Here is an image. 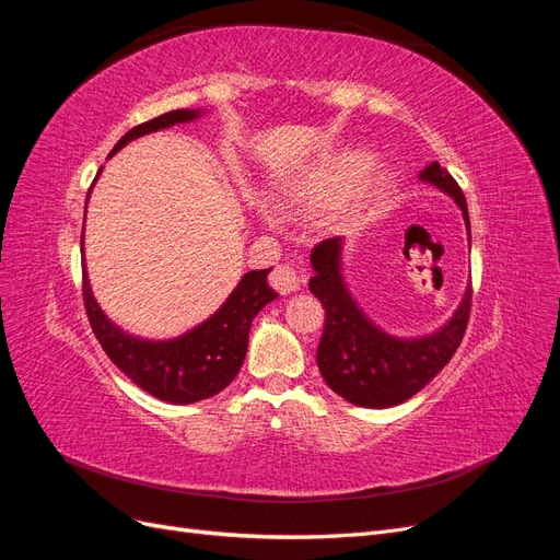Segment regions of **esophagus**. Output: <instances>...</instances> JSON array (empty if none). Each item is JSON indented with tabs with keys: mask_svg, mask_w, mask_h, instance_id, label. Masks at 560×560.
<instances>
[{
	"mask_svg": "<svg viewBox=\"0 0 560 560\" xmlns=\"http://www.w3.org/2000/svg\"><path fill=\"white\" fill-rule=\"evenodd\" d=\"M268 280H270V287H273V290H278L280 294L296 292L299 287H301L299 270L294 266H290V264H278L273 270H270Z\"/></svg>",
	"mask_w": 560,
	"mask_h": 560,
	"instance_id": "esophagus-1",
	"label": "esophagus"
}]
</instances>
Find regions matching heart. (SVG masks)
<instances>
[{
  "label": "heart",
  "instance_id": "1",
  "mask_svg": "<svg viewBox=\"0 0 560 560\" xmlns=\"http://www.w3.org/2000/svg\"><path fill=\"white\" fill-rule=\"evenodd\" d=\"M371 156L360 149H346L322 161L303 182L296 200L311 206H325L336 198L346 196L349 189L350 208H362L366 202L383 196L393 186V175L383 167H369Z\"/></svg>",
  "mask_w": 560,
  "mask_h": 560
}]
</instances>
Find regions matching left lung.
I'll use <instances>...</instances> for the list:
<instances>
[{"instance_id":"1","label":"left lung","mask_w":560,"mask_h":560,"mask_svg":"<svg viewBox=\"0 0 560 560\" xmlns=\"http://www.w3.org/2000/svg\"><path fill=\"white\" fill-rule=\"evenodd\" d=\"M420 179L432 182L460 206L469 231L465 194L446 167L432 161L420 171ZM311 261L315 276L308 287L325 308L317 366L334 393L350 404L387 409L411 399L451 362L457 346L463 343L471 308V284L446 327L416 341H401L371 325L346 290L341 278V238L317 243Z\"/></svg>"}]
</instances>
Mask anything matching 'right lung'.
I'll return each instance as SVG.
<instances>
[{
	"label": "right lung",
	"mask_w": 560,
	"mask_h": 560,
	"mask_svg": "<svg viewBox=\"0 0 560 560\" xmlns=\"http://www.w3.org/2000/svg\"><path fill=\"white\" fill-rule=\"evenodd\" d=\"M196 116L198 112L194 109H175L151 118V121L130 128L116 142L112 154H116L130 140L140 138V135L194 121ZM266 276L268 268L249 270L226 299L224 306L210 319L186 331L184 336L171 338V341H142V338L128 336L114 327V322H109L103 308L97 306L86 278V268H83L81 292L91 329L100 346L135 385H140L144 393L163 401L194 404L222 393L238 376L247 352L252 319L257 317L268 301L278 296L268 287Z\"/></svg>",
	"instance_id": "right-lung-1"
}]
</instances>
